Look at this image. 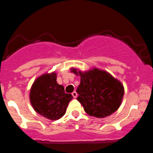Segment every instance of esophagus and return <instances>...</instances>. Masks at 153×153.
<instances>
[{
  "label": "esophagus",
  "mask_w": 153,
  "mask_h": 153,
  "mask_svg": "<svg viewBox=\"0 0 153 153\" xmlns=\"http://www.w3.org/2000/svg\"><path fill=\"white\" fill-rule=\"evenodd\" d=\"M72 95L73 97H74V98H76V97H77V93H76V91H74L72 93Z\"/></svg>",
  "instance_id": "esophagus-1"
}]
</instances>
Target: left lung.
I'll return each instance as SVG.
<instances>
[{"instance_id": "8db88e82", "label": "left lung", "mask_w": 153, "mask_h": 153, "mask_svg": "<svg viewBox=\"0 0 153 153\" xmlns=\"http://www.w3.org/2000/svg\"><path fill=\"white\" fill-rule=\"evenodd\" d=\"M80 76V84L76 92L77 100L91 117L104 118L119 109L124 95V87L111 74L97 68L82 73L71 69Z\"/></svg>"}]
</instances>
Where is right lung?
<instances>
[{
  "label": "right lung",
  "mask_w": 153,
  "mask_h": 153,
  "mask_svg": "<svg viewBox=\"0 0 153 153\" xmlns=\"http://www.w3.org/2000/svg\"><path fill=\"white\" fill-rule=\"evenodd\" d=\"M72 99L73 96L65 93L64 87L57 83L55 72L39 76L30 92V100L35 111L51 120L61 118Z\"/></svg>",
  "instance_id": "1"
}]
</instances>
